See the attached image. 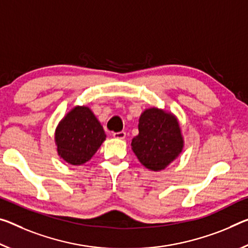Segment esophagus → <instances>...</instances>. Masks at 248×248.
Listing matches in <instances>:
<instances>
[{
    "label": "esophagus",
    "mask_w": 248,
    "mask_h": 248,
    "mask_svg": "<svg viewBox=\"0 0 248 248\" xmlns=\"http://www.w3.org/2000/svg\"><path fill=\"white\" fill-rule=\"evenodd\" d=\"M112 137L116 139H124L125 138V132L124 131H119V132H113Z\"/></svg>",
    "instance_id": "1"
}]
</instances>
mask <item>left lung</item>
Listing matches in <instances>:
<instances>
[{"label":"left lung","instance_id":"1","mask_svg":"<svg viewBox=\"0 0 248 248\" xmlns=\"http://www.w3.org/2000/svg\"><path fill=\"white\" fill-rule=\"evenodd\" d=\"M139 135L131 148L149 170H164L178 158L183 149V137L174 115L158 108L145 109L139 118Z\"/></svg>","mask_w":248,"mask_h":248}]
</instances>
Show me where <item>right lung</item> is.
I'll return each instance as SVG.
<instances>
[{
    "instance_id": "right-lung-1",
    "label": "right lung",
    "mask_w": 248,
    "mask_h": 248,
    "mask_svg": "<svg viewBox=\"0 0 248 248\" xmlns=\"http://www.w3.org/2000/svg\"><path fill=\"white\" fill-rule=\"evenodd\" d=\"M105 139L103 125L86 106L74 107L55 131L58 155L72 166H81L92 159Z\"/></svg>"
}]
</instances>
